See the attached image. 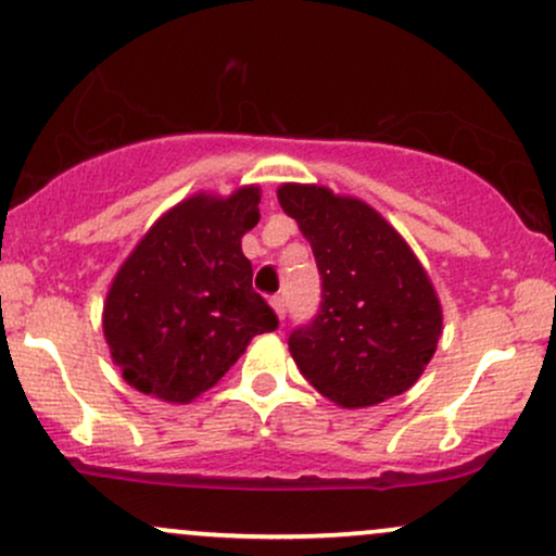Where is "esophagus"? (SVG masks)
<instances>
[{"instance_id":"34e87169","label":"esophagus","mask_w":556,"mask_h":556,"mask_svg":"<svg viewBox=\"0 0 556 556\" xmlns=\"http://www.w3.org/2000/svg\"><path fill=\"white\" fill-rule=\"evenodd\" d=\"M271 308H274V314L279 316V321H282L285 318V314H287V305H285V298L282 295H274L271 298Z\"/></svg>"}]
</instances>
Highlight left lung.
<instances>
[{
  "label": "left lung",
  "instance_id": "1",
  "mask_svg": "<svg viewBox=\"0 0 556 556\" xmlns=\"http://www.w3.org/2000/svg\"><path fill=\"white\" fill-rule=\"evenodd\" d=\"M277 198L321 274V308L290 334L300 374L342 407L407 392L442 337V305L416 253L358 198L295 182Z\"/></svg>",
  "mask_w": 556,
  "mask_h": 556
}]
</instances>
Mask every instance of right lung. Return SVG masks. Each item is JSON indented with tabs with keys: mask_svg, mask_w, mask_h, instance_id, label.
Listing matches in <instances>:
<instances>
[{
	"mask_svg": "<svg viewBox=\"0 0 556 556\" xmlns=\"http://www.w3.org/2000/svg\"><path fill=\"white\" fill-rule=\"evenodd\" d=\"M256 185L195 193L169 208L119 266L106 292L104 337L123 379L164 402L212 389L248 342L279 327L253 290L242 235L258 225Z\"/></svg>",
	"mask_w": 556,
	"mask_h": 556,
	"instance_id": "add662e5",
	"label": "right lung"
}]
</instances>
